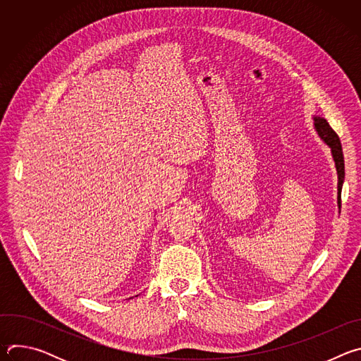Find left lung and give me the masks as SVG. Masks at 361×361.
Returning a JSON list of instances; mask_svg holds the SVG:
<instances>
[{"mask_svg":"<svg viewBox=\"0 0 361 361\" xmlns=\"http://www.w3.org/2000/svg\"><path fill=\"white\" fill-rule=\"evenodd\" d=\"M313 118H314V128H316L317 134L330 147L333 160L336 163V170H337V176H338L337 201H338V209H340L341 207V187H343V181H344V157H343L341 142H340L338 135L334 133V130L330 127V124L327 123L326 118L319 117V116H314Z\"/></svg>","mask_w":361,"mask_h":361,"instance_id":"8db88e82","label":"left lung"}]
</instances>
